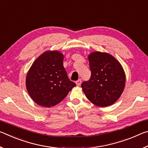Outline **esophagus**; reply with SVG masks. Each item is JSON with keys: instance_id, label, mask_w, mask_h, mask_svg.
<instances>
[{"instance_id": "obj_1", "label": "esophagus", "mask_w": 148, "mask_h": 148, "mask_svg": "<svg viewBox=\"0 0 148 148\" xmlns=\"http://www.w3.org/2000/svg\"><path fill=\"white\" fill-rule=\"evenodd\" d=\"M81 84H82V80L80 79L76 82V86H80V85H81Z\"/></svg>"}]
</instances>
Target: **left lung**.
<instances>
[{
    "instance_id": "1",
    "label": "left lung",
    "mask_w": 148,
    "mask_h": 148,
    "mask_svg": "<svg viewBox=\"0 0 148 148\" xmlns=\"http://www.w3.org/2000/svg\"><path fill=\"white\" fill-rule=\"evenodd\" d=\"M91 76L82 84L86 97L100 107L114 104L121 97L125 86V73L121 63L106 52L93 51L88 55Z\"/></svg>"
}]
</instances>
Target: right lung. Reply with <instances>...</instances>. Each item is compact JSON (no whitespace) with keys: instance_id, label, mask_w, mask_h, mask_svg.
<instances>
[{"instance_id":"obj_1","label":"right lung","mask_w":148,"mask_h":148,"mask_svg":"<svg viewBox=\"0 0 148 148\" xmlns=\"http://www.w3.org/2000/svg\"><path fill=\"white\" fill-rule=\"evenodd\" d=\"M63 60L61 52L47 50L32 64L27 74L25 84L35 103L46 108L56 106L76 86L69 79Z\"/></svg>"}]
</instances>
